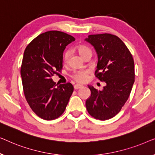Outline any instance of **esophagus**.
<instances>
[{"instance_id":"34e87169","label":"esophagus","mask_w":155,"mask_h":155,"mask_svg":"<svg viewBox=\"0 0 155 155\" xmlns=\"http://www.w3.org/2000/svg\"><path fill=\"white\" fill-rule=\"evenodd\" d=\"M82 87V86L80 85V84H75V85H74V88H75V90H78V89H80Z\"/></svg>"}]
</instances>
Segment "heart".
Segmentation results:
<instances>
[{"mask_svg":"<svg viewBox=\"0 0 155 155\" xmlns=\"http://www.w3.org/2000/svg\"><path fill=\"white\" fill-rule=\"evenodd\" d=\"M77 50L79 54L81 56L82 58H84L86 55L87 54H92V52L90 48L88 47H87L83 45H80L78 46L77 48ZM70 56V52L69 51H65L63 54V60L64 63H67L68 60ZM88 72L87 71H76L74 73L73 78L75 79L76 81L78 82H80V83H83V82H86L88 78Z\"/></svg>","mask_w":155,"mask_h":155,"instance_id":"b5f03b06","label":"heart"}]
</instances>
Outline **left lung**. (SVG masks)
<instances>
[{"instance_id":"8db88e82","label":"left lung","mask_w":155,"mask_h":155,"mask_svg":"<svg viewBox=\"0 0 155 155\" xmlns=\"http://www.w3.org/2000/svg\"><path fill=\"white\" fill-rule=\"evenodd\" d=\"M84 41L97 52L95 74L106 83L102 90L88 85L91 95L86 100V108L96 119H110L120 111L130 94L135 81L134 61L125 44L115 35H89Z\"/></svg>"}]
</instances>
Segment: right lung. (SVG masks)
<instances>
[{"label": "right lung", "instance_id": "1", "mask_svg": "<svg viewBox=\"0 0 155 155\" xmlns=\"http://www.w3.org/2000/svg\"><path fill=\"white\" fill-rule=\"evenodd\" d=\"M73 41L66 33L49 31L25 48L21 67L24 94L32 111L44 120L59 117L73 94V84H56L51 77L62 69L63 51Z\"/></svg>", "mask_w": 155, "mask_h": 155}]
</instances>
